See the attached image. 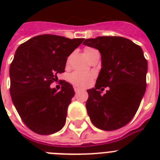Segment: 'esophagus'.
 I'll return each mask as SVG.
<instances>
[{"mask_svg":"<svg viewBox=\"0 0 160 160\" xmlns=\"http://www.w3.org/2000/svg\"><path fill=\"white\" fill-rule=\"evenodd\" d=\"M74 90H75V91L76 93H78V92H80V91H82V89H80V88H79V87H77V86H74Z\"/></svg>","mask_w":160,"mask_h":160,"instance_id":"1","label":"esophagus"}]
</instances>
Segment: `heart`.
I'll use <instances>...</instances> for the list:
<instances>
[{
    "label": "heart",
    "instance_id": "1",
    "mask_svg": "<svg viewBox=\"0 0 160 160\" xmlns=\"http://www.w3.org/2000/svg\"><path fill=\"white\" fill-rule=\"evenodd\" d=\"M96 50L93 48H86L85 50V55L86 57H89L90 54ZM92 80V75L90 73L82 72V71H75L70 76V81L73 85L79 87H85L87 86Z\"/></svg>",
    "mask_w": 160,
    "mask_h": 160
}]
</instances>
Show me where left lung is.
Returning a JSON list of instances; mask_svg holds the SVG:
<instances>
[{
  "label": "left lung",
  "mask_w": 160,
  "mask_h": 160,
  "mask_svg": "<svg viewBox=\"0 0 160 160\" xmlns=\"http://www.w3.org/2000/svg\"><path fill=\"white\" fill-rule=\"evenodd\" d=\"M83 44L97 49L101 55L95 86L87 90L90 120L102 130L120 129L136 114L146 90L148 63L143 50L120 36H98L86 39ZM103 87H109L104 96Z\"/></svg>",
  "instance_id": "1"
}]
</instances>
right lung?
Returning <instances> with one entry per match:
<instances>
[{"label": "right lung", "mask_w": 160, "mask_h": 160, "mask_svg": "<svg viewBox=\"0 0 160 160\" xmlns=\"http://www.w3.org/2000/svg\"><path fill=\"white\" fill-rule=\"evenodd\" d=\"M83 41L46 34L16 50L10 66L11 100L22 121L36 134H54L65 125L75 91L65 81L60 91L50 85L65 71L68 56Z\"/></svg>", "instance_id": "1"}]
</instances>
